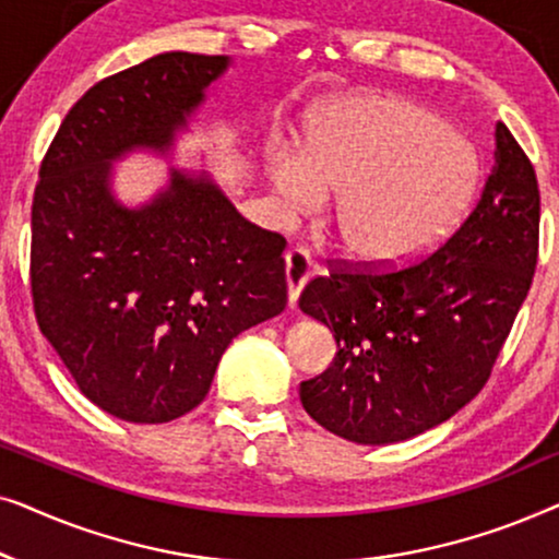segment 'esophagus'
I'll return each mask as SVG.
<instances>
[{"label": "esophagus", "mask_w": 559, "mask_h": 559, "mask_svg": "<svg viewBox=\"0 0 559 559\" xmlns=\"http://www.w3.org/2000/svg\"><path fill=\"white\" fill-rule=\"evenodd\" d=\"M316 272V262H312L308 247H293L285 254V277H287V295L289 305L297 302L300 297L305 282L312 277Z\"/></svg>", "instance_id": "esophagus-1"}]
</instances>
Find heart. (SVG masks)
Returning <instances> with one entry per match:
<instances>
[{"mask_svg": "<svg viewBox=\"0 0 559 559\" xmlns=\"http://www.w3.org/2000/svg\"><path fill=\"white\" fill-rule=\"evenodd\" d=\"M270 175L295 211L333 198L331 231L361 262L389 264L430 243L473 173L468 144L423 106L348 96L312 114L305 152L272 144Z\"/></svg>", "mask_w": 559, "mask_h": 559, "instance_id": "b5f03b06", "label": "heart"}]
</instances>
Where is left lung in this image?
<instances>
[{"label":"left lung","instance_id":"left-lung-1","mask_svg":"<svg viewBox=\"0 0 559 559\" xmlns=\"http://www.w3.org/2000/svg\"><path fill=\"white\" fill-rule=\"evenodd\" d=\"M480 195L432 254L394 270L328 259L300 308L331 328L333 366L300 384L325 430L386 445L445 423L491 377L532 287L539 186L503 121Z\"/></svg>","mask_w":559,"mask_h":559}]
</instances>
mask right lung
I'll list each match as a JSON object with an SVG mask.
<instances>
[{"label":"right lung","instance_id":"1","mask_svg":"<svg viewBox=\"0 0 559 559\" xmlns=\"http://www.w3.org/2000/svg\"><path fill=\"white\" fill-rule=\"evenodd\" d=\"M226 56L163 52L91 86L66 114L33 198L37 325L81 394L127 423L198 407L236 335L287 305L282 234L203 178L173 173L140 211L109 193V159L165 150Z\"/></svg>","mask_w":559,"mask_h":559}]
</instances>
